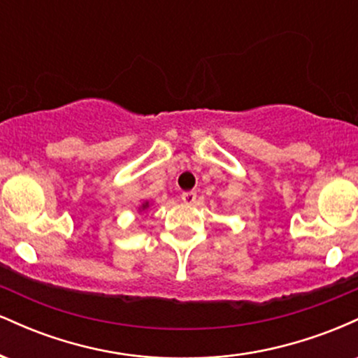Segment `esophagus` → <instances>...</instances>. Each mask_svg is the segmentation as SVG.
I'll use <instances>...</instances> for the list:
<instances>
[{
  "mask_svg": "<svg viewBox=\"0 0 358 358\" xmlns=\"http://www.w3.org/2000/svg\"><path fill=\"white\" fill-rule=\"evenodd\" d=\"M195 200H196V193L195 192H183L182 193V202L183 203L192 205V203H195Z\"/></svg>",
  "mask_w": 358,
  "mask_h": 358,
  "instance_id": "obj_1",
  "label": "esophagus"
}]
</instances>
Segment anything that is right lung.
Returning a JSON list of instances; mask_svg holds the SVG:
<instances>
[{"mask_svg":"<svg viewBox=\"0 0 358 358\" xmlns=\"http://www.w3.org/2000/svg\"><path fill=\"white\" fill-rule=\"evenodd\" d=\"M145 207H146V205H145Z\"/></svg>","mask_w":358,"mask_h":358,"instance_id":"obj_1","label":"right lung"}]
</instances>
